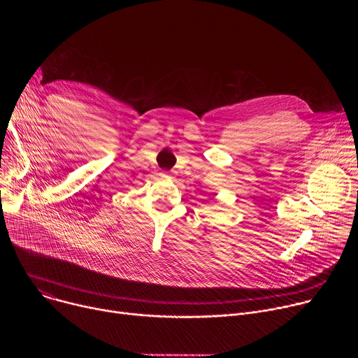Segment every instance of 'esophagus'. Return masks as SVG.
<instances>
[{"mask_svg": "<svg viewBox=\"0 0 358 358\" xmlns=\"http://www.w3.org/2000/svg\"><path fill=\"white\" fill-rule=\"evenodd\" d=\"M162 176H163V177H170V176H169V174H167V173H163V174H162Z\"/></svg>", "mask_w": 358, "mask_h": 358, "instance_id": "1", "label": "esophagus"}]
</instances>
